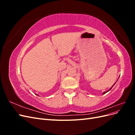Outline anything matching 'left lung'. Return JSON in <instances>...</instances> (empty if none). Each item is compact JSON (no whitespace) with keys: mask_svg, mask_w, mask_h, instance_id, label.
<instances>
[{"mask_svg":"<svg viewBox=\"0 0 135 135\" xmlns=\"http://www.w3.org/2000/svg\"><path fill=\"white\" fill-rule=\"evenodd\" d=\"M119 78H118V79H119ZM117 80H118V79H117ZM115 83H116V82H115V83H114V84H113V85H112V87H110V89H108V91H105V92H103V95H104V94H105V93H107V92H109V91H110V89H112V88H113V86H114V85H115Z\"/></svg>","mask_w":135,"mask_h":135,"instance_id":"1","label":"left lung"}]
</instances>
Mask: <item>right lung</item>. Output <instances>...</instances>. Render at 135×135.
<instances>
[{
    "mask_svg": "<svg viewBox=\"0 0 135 135\" xmlns=\"http://www.w3.org/2000/svg\"><path fill=\"white\" fill-rule=\"evenodd\" d=\"M36 95H37V94H36ZM38 96H39V95H38Z\"/></svg>",
    "mask_w": 135,
    "mask_h": 135,
    "instance_id": "1",
    "label": "right lung"
}]
</instances>
